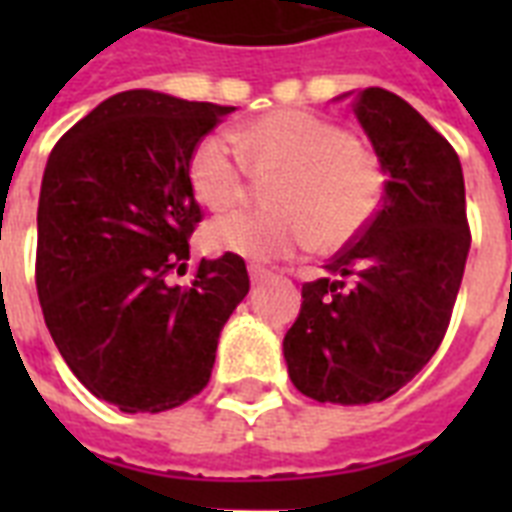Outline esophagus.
I'll return each mask as SVG.
<instances>
[{
	"mask_svg": "<svg viewBox=\"0 0 512 512\" xmlns=\"http://www.w3.org/2000/svg\"><path fill=\"white\" fill-rule=\"evenodd\" d=\"M249 276H252V284H263V281L273 279V271L271 268H265V265L252 263L249 265Z\"/></svg>",
	"mask_w": 512,
	"mask_h": 512,
	"instance_id": "esophagus-1",
	"label": "esophagus"
}]
</instances>
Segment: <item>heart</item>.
Here are the masks:
<instances>
[{"label": "heart", "mask_w": 512, "mask_h": 512, "mask_svg": "<svg viewBox=\"0 0 512 512\" xmlns=\"http://www.w3.org/2000/svg\"><path fill=\"white\" fill-rule=\"evenodd\" d=\"M207 135L188 156V185L212 212L249 199V175L273 177L271 212H236L207 228V247L228 255L289 257L337 252L372 223L385 193L380 156L342 124L303 108H276L233 132Z\"/></svg>", "instance_id": "heart-1"}]
</instances>
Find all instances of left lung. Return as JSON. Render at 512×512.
<instances>
[{
  "label": "left lung",
  "instance_id": "1",
  "mask_svg": "<svg viewBox=\"0 0 512 512\" xmlns=\"http://www.w3.org/2000/svg\"><path fill=\"white\" fill-rule=\"evenodd\" d=\"M380 156L385 199L327 268L305 281L284 337L289 377L321 404H372L428 364L452 321L470 249L465 180L452 143L406 100L366 87L353 100Z\"/></svg>",
  "mask_w": 512,
  "mask_h": 512
}]
</instances>
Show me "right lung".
Returning <instances> with one entry per match:
<instances>
[{"label":"right lung","instance_id":"1","mask_svg":"<svg viewBox=\"0 0 512 512\" xmlns=\"http://www.w3.org/2000/svg\"><path fill=\"white\" fill-rule=\"evenodd\" d=\"M233 106L119 92L55 143L36 212V292L68 369L122 412H167L207 388L220 329L247 297L239 255L201 257L188 156Z\"/></svg>","mask_w":512,"mask_h":512}]
</instances>
